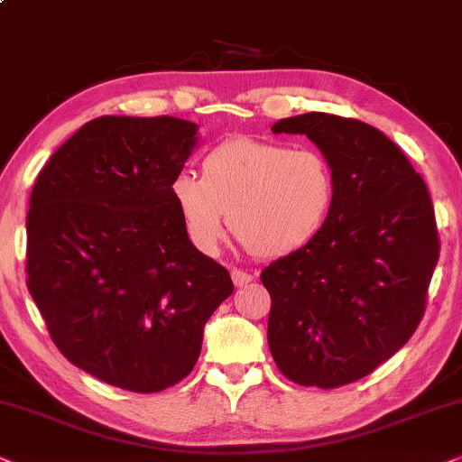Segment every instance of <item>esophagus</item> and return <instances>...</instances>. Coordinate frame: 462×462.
<instances>
[{"label": "esophagus", "mask_w": 462, "mask_h": 462, "mask_svg": "<svg viewBox=\"0 0 462 462\" xmlns=\"http://www.w3.org/2000/svg\"><path fill=\"white\" fill-rule=\"evenodd\" d=\"M230 274H232V281H235L236 287H243V285H247V282L254 281V276H251L249 273H245V270H238V268L232 270Z\"/></svg>", "instance_id": "1"}]
</instances>
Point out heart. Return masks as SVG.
I'll list each match as a JSON object with an SVG mask.
<instances>
[{
  "mask_svg": "<svg viewBox=\"0 0 462 462\" xmlns=\"http://www.w3.org/2000/svg\"><path fill=\"white\" fill-rule=\"evenodd\" d=\"M171 196L186 235L215 254L230 230L260 257L302 249L323 230L336 196L329 160L312 147L232 139L202 160V175H175Z\"/></svg>",
  "mask_w": 462,
  "mask_h": 462,
  "instance_id": "obj_1",
  "label": "heart"
}]
</instances>
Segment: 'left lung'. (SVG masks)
<instances>
[{
	"instance_id": "left-lung-1",
	"label": "left lung",
	"mask_w": 462,
	"mask_h": 462,
	"mask_svg": "<svg viewBox=\"0 0 462 462\" xmlns=\"http://www.w3.org/2000/svg\"><path fill=\"white\" fill-rule=\"evenodd\" d=\"M273 133L317 143L336 196L323 230L262 270L268 346L287 380L337 389L391 359L427 310L439 260L431 194L405 153L361 120L310 112Z\"/></svg>"
}]
</instances>
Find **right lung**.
<instances>
[{
  "label": "right lung",
  "instance_id": "obj_1",
  "mask_svg": "<svg viewBox=\"0 0 462 462\" xmlns=\"http://www.w3.org/2000/svg\"><path fill=\"white\" fill-rule=\"evenodd\" d=\"M194 143V122L101 116L52 153L31 192L24 270L48 334L79 370L131 393L181 383L235 291L189 243L171 196Z\"/></svg>",
  "mask_w": 462,
  "mask_h": 462
}]
</instances>
